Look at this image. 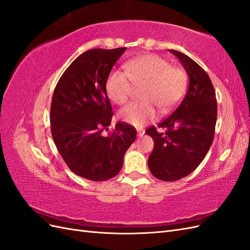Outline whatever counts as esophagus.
Listing matches in <instances>:
<instances>
[{
  "label": "esophagus",
  "mask_w": 250,
  "mask_h": 250,
  "mask_svg": "<svg viewBox=\"0 0 250 250\" xmlns=\"http://www.w3.org/2000/svg\"><path fill=\"white\" fill-rule=\"evenodd\" d=\"M144 134H145V130L141 129V128H140V129H138V137H139V138H142Z\"/></svg>",
  "instance_id": "esophagus-1"
}]
</instances>
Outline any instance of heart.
<instances>
[{"label":"heart","instance_id":"b5f03b06","mask_svg":"<svg viewBox=\"0 0 250 250\" xmlns=\"http://www.w3.org/2000/svg\"><path fill=\"white\" fill-rule=\"evenodd\" d=\"M132 85H142V101L131 102L119 111L120 119L133 126H143L156 117L155 104L166 111L173 107L183 96L186 75L167 60L147 54L124 64V72L113 71L106 81V90L111 101L123 104L130 95Z\"/></svg>","mask_w":250,"mask_h":250}]
</instances>
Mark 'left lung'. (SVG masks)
Segmentation results:
<instances>
[{
    "label": "left lung",
    "mask_w": 250,
    "mask_h": 250,
    "mask_svg": "<svg viewBox=\"0 0 250 250\" xmlns=\"http://www.w3.org/2000/svg\"><path fill=\"white\" fill-rule=\"evenodd\" d=\"M175 55L188 77L184 100L169 117L146 133L154 141L148 158L152 175L165 181H175L188 176L206 157L214 141L217 121L216 94L208 75L184 53L169 50Z\"/></svg>",
    "instance_id": "1"
}]
</instances>
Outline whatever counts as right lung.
I'll list each match as a JSON object with an SVG mask.
<instances>
[{
  "label": "right lung",
  "mask_w": 250,
  "mask_h": 250,
  "mask_svg": "<svg viewBox=\"0 0 250 250\" xmlns=\"http://www.w3.org/2000/svg\"><path fill=\"white\" fill-rule=\"evenodd\" d=\"M125 50L92 49L82 53L64 71L53 93V141L71 171L88 180L115 177L137 138L134 127L121 122L111 134H103L113 116L106 81Z\"/></svg>",
  "instance_id": "add662e5"
}]
</instances>
